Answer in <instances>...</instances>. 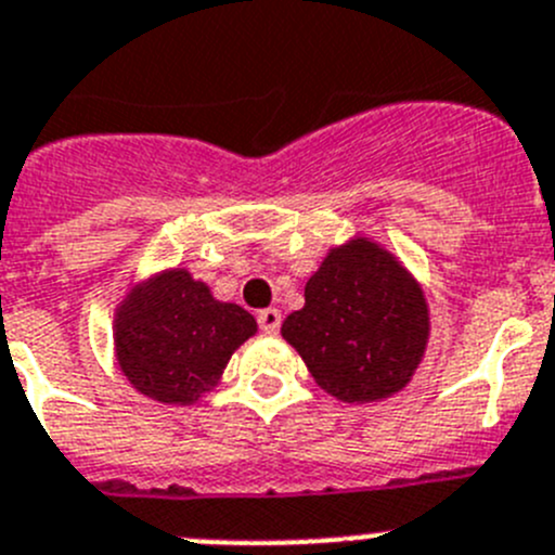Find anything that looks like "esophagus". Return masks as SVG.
<instances>
[{"instance_id": "esophagus-1", "label": "esophagus", "mask_w": 555, "mask_h": 555, "mask_svg": "<svg viewBox=\"0 0 555 555\" xmlns=\"http://www.w3.org/2000/svg\"><path fill=\"white\" fill-rule=\"evenodd\" d=\"M257 323H260V328L266 331V334H276L279 325H282V312L279 309H262L260 314H257Z\"/></svg>"}]
</instances>
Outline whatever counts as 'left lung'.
Instances as JSON below:
<instances>
[{
    "label": "left lung",
    "instance_id": "obj_1",
    "mask_svg": "<svg viewBox=\"0 0 555 555\" xmlns=\"http://www.w3.org/2000/svg\"><path fill=\"white\" fill-rule=\"evenodd\" d=\"M282 336L325 395L380 402L400 395L427 353V295L395 251L353 235L328 248Z\"/></svg>",
    "mask_w": 555,
    "mask_h": 555
}]
</instances>
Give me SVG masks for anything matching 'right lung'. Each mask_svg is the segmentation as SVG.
I'll list each match as a JSON object with an SVG mask.
<instances>
[{
  "instance_id": "1",
  "label": "right lung",
  "mask_w": 555,
  "mask_h": 555,
  "mask_svg": "<svg viewBox=\"0 0 555 555\" xmlns=\"http://www.w3.org/2000/svg\"><path fill=\"white\" fill-rule=\"evenodd\" d=\"M257 320L219 301L185 268L133 282L114 309V359L139 395L164 405H194L219 386L224 366Z\"/></svg>"
}]
</instances>
